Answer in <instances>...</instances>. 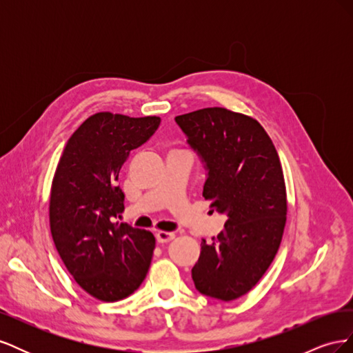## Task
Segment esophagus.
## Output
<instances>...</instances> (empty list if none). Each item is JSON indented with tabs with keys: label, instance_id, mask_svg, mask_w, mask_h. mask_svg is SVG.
<instances>
[{
	"label": "esophagus",
	"instance_id": "1",
	"mask_svg": "<svg viewBox=\"0 0 353 353\" xmlns=\"http://www.w3.org/2000/svg\"><path fill=\"white\" fill-rule=\"evenodd\" d=\"M175 239V234L170 232V231H157L156 232V240L157 243H169Z\"/></svg>",
	"mask_w": 353,
	"mask_h": 353
}]
</instances>
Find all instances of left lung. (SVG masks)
Returning a JSON list of instances; mask_svg holds the SVG:
<instances>
[{
  "instance_id": "1",
  "label": "left lung",
  "mask_w": 353,
  "mask_h": 353,
  "mask_svg": "<svg viewBox=\"0 0 353 353\" xmlns=\"http://www.w3.org/2000/svg\"><path fill=\"white\" fill-rule=\"evenodd\" d=\"M175 121L209 170L203 197L227 215L216 240L201 241L194 285L201 294L236 301L258 284L283 239L287 193L279 153L248 114L206 108Z\"/></svg>"
}]
</instances>
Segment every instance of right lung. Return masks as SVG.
<instances>
[{
    "mask_svg": "<svg viewBox=\"0 0 353 353\" xmlns=\"http://www.w3.org/2000/svg\"><path fill=\"white\" fill-rule=\"evenodd\" d=\"M160 125L159 116L99 112L72 134L50 194V230L60 258L85 292L101 302L132 294L150 268V231L113 222L123 212L117 185L130 153Z\"/></svg>",
    "mask_w": 353,
    "mask_h": 353,
    "instance_id": "right-lung-1",
    "label": "right lung"
}]
</instances>
